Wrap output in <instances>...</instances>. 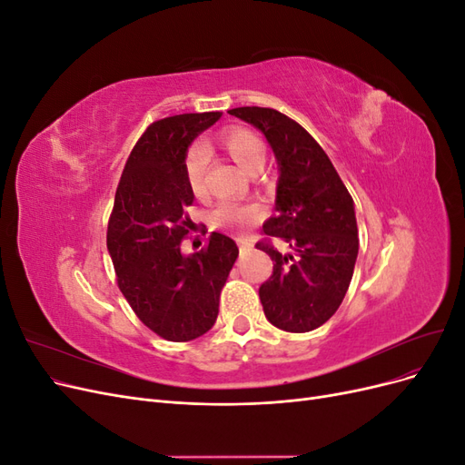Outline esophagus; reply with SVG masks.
<instances>
[{
  "mask_svg": "<svg viewBox=\"0 0 465 465\" xmlns=\"http://www.w3.org/2000/svg\"><path fill=\"white\" fill-rule=\"evenodd\" d=\"M238 246H241V250H252V248H254V244H252L250 241H242V238H241V241H238Z\"/></svg>",
  "mask_w": 465,
  "mask_h": 465,
  "instance_id": "obj_1",
  "label": "esophagus"
}]
</instances>
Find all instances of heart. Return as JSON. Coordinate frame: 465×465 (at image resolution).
<instances>
[{
  "label": "heart",
  "instance_id": "obj_1",
  "mask_svg": "<svg viewBox=\"0 0 465 465\" xmlns=\"http://www.w3.org/2000/svg\"><path fill=\"white\" fill-rule=\"evenodd\" d=\"M219 142L223 149L231 154L234 163L241 164L248 173H258L265 164V145L262 139L246 128H231L223 132ZM207 151L203 145H192L184 159V176L190 193L195 200L207 198ZM263 217V209L258 203H236L223 202L209 213V224L215 229L242 231Z\"/></svg>",
  "mask_w": 465,
  "mask_h": 465
}]
</instances>
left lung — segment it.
Returning a JSON list of instances; mask_svg holds the SVG:
<instances>
[{
    "label": "left lung",
    "mask_w": 465,
    "mask_h": 465,
    "mask_svg": "<svg viewBox=\"0 0 465 465\" xmlns=\"http://www.w3.org/2000/svg\"><path fill=\"white\" fill-rule=\"evenodd\" d=\"M263 134L277 161L275 215L267 236L287 242L281 254L270 242L256 248L275 262L260 287L265 318L275 328L304 333L326 323L340 308L359 254L355 203L328 154L301 124L273 108L229 110Z\"/></svg>",
    "instance_id": "1"
}]
</instances>
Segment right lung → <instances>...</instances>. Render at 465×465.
I'll list each match as a JSON object with an SVG mask.
<instances>
[{"instance_id":"obj_1","label":"right lung","mask_w":465,"mask_h":465,"mask_svg":"<svg viewBox=\"0 0 465 465\" xmlns=\"http://www.w3.org/2000/svg\"><path fill=\"white\" fill-rule=\"evenodd\" d=\"M221 112L153 122L139 137L120 178L108 221L106 248L118 287L137 318L166 341H192L219 314L221 289L238 246L213 231L207 248L182 254L193 203L184 176L188 147Z\"/></svg>"}]
</instances>
